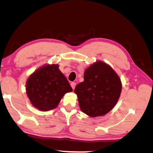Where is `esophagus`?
Here are the masks:
<instances>
[{
  "label": "esophagus",
  "mask_w": 153,
  "mask_h": 153,
  "mask_svg": "<svg viewBox=\"0 0 153 153\" xmlns=\"http://www.w3.org/2000/svg\"><path fill=\"white\" fill-rule=\"evenodd\" d=\"M71 87H72V89H74L75 88V86H76V83H75V82H71Z\"/></svg>",
  "instance_id": "34e87169"
}]
</instances>
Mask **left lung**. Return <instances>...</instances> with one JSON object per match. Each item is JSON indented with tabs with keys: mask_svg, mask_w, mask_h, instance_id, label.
Segmentation results:
<instances>
[{
	"mask_svg": "<svg viewBox=\"0 0 153 153\" xmlns=\"http://www.w3.org/2000/svg\"><path fill=\"white\" fill-rule=\"evenodd\" d=\"M84 78L75 89L81 110L92 117L109 112L116 105L122 89L117 73L108 64L97 61L86 69Z\"/></svg>",
	"mask_w": 153,
	"mask_h": 153,
	"instance_id": "1",
	"label": "left lung"
}]
</instances>
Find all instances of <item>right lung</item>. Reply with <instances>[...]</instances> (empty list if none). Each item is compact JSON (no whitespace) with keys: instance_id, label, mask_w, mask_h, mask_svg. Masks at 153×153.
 Wrapping results in <instances>:
<instances>
[{"instance_id":"1","label":"right lung","mask_w":153,"mask_h":153,"mask_svg":"<svg viewBox=\"0 0 153 153\" xmlns=\"http://www.w3.org/2000/svg\"><path fill=\"white\" fill-rule=\"evenodd\" d=\"M72 90L58 64L41 67L30 75L26 82L27 96L32 105L41 111L56 108L63 96Z\"/></svg>"}]
</instances>
